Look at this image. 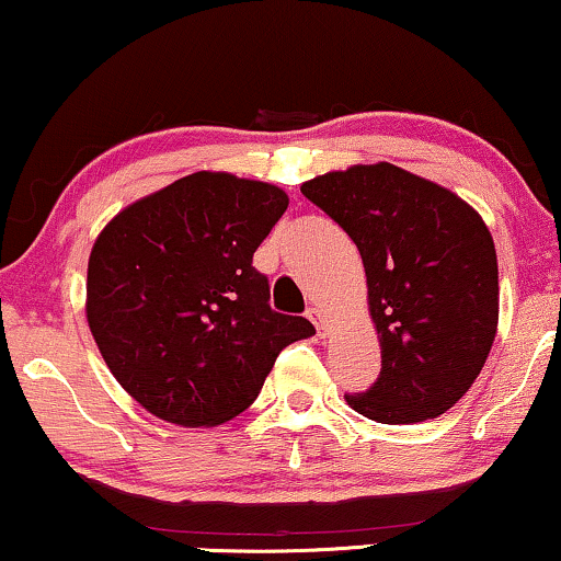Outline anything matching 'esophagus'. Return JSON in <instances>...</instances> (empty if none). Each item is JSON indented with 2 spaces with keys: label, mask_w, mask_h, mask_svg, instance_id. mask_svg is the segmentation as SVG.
<instances>
[{
  "label": "esophagus",
  "mask_w": 561,
  "mask_h": 561,
  "mask_svg": "<svg viewBox=\"0 0 561 561\" xmlns=\"http://www.w3.org/2000/svg\"><path fill=\"white\" fill-rule=\"evenodd\" d=\"M306 317L311 319V324L317 327V332H319V336H324V329H327V319H324V313H321V309L319 306H309V309H306Z\"/></svg>",
  "instance_id": "1"
}]
</instances>
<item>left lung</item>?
Returning <instances> with one entry per match:
<instances>
[{
    "label": "left lung",
    "instance_id": "left-lung-1",
    "mask_svg": "<svg viewBox=\"0 0 561 561\" xmlns=\"http://www.w3.org/2000/svg\"><path fill=\"white\" fill-rule=\"evenodd\" d=\"M363 255L380 375L352 409L378 424L449 411L485 365L497 329V257L480 214L403 168L355 165L306 181Z\"/></svg>",
    "mask_w": 561,
    "mask_h": 561
}]
</instances>
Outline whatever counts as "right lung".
Returning a JSON list of instances; mask_svg holds the SVG:
<instances>
[{
  "label": "right lung",
  "mask_w": 561,
  "mask_h": 561,
  "mask_svg": "<svg viewBox=\"0 0 561 561\" xmlns=\"http://www.w3.org/2000/svg\"><path fill=\"white\" fill-rule=\"evenodd\" d=\"M288 209L263 181L198 171L119 211L89 257L87 317L106 367L142 409L217 426L255 401L304 317L271 309L252 255Z\"/></svg>",
  "instance_id": "obj_1"
}]
</instances>
